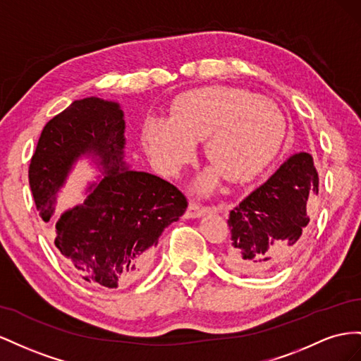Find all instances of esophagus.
Returning a JSON list of instances; mask_svg holds the SVG:
<instances>
[{"label":"esophagus","instance_id":"1","mask_svg":"<svg viewBox=\"0 0 361 361\" xmlns=\"http://www.w3.org/2000/svg\"><path fill=\"white\" fill-rule=\"evenodd\" d=\"M209 210H210V207H207V205H204L197 201H192L189 204L188 212H186V218H200V216L205 214Z\"/></svg>","mask_w":361,"mask_h":361}]
</instances>
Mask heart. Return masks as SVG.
Instances as JSON below:
<instances>
[{"instance_id":"1","label":"heart","mask_w":361,"mask_h":361,"mask_svg":"<svg viewBox=\"0 0 361 361\" xmlns=\"http://www.w3.org/2000/svg\"><path fill=\"white\" fill-rule=\"evenodd\" d=\"M276 135V115L266 99L248 92L210 86L183 94L172 118L151 115L143 140L152 163L173 175L190 157L193 143L205 137L204 149L214 164L197 181L200 190H212L224 172L245 178L262 166Z\"/></svg>"}]
</instances>
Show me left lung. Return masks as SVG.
<instances>
[{"label": "left lung", "mask_w": 361, "mask_h": 361, "mask_svg": "<svg viewBox=\"0 0 361 361\" xmlns=\"http://www.w3.org/2000/svg\"><path fill=\"white\" fill-rule=\"evenodd\" d=\"M319 193L313 157L298 152L263 186L230 212L231 240L224 262L231 271L266 275L300 251L308 235V209Z\"/></svg>", "instance_id": "1"}]
</instances>
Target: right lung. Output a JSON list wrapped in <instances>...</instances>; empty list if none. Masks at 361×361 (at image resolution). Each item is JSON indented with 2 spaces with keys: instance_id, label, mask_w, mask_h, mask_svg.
<instances>
[{
  "instance_id": "obj_1",
  "label": "right lung",
  "mask_w": 361,
  "mask_h": 361,
  "mask_svg": "<svg viewBox=\"0 0 361 361\" xmlns=\"http://www.w3.org/2000/svg\"><path fill=\"white\" fill-rule=\"evenodd\" d=\"M122 116L116 102L74 101L44 127L28 168L36 209L48 222L71 164L85 152L101 159L106 177L85 204L61 214L54 245L83 280L109 289L147 271L161 231L188 209V198L169 181L123 166Z\"/></svg>"
}]
</instances>
